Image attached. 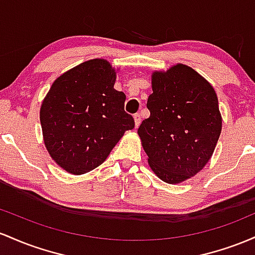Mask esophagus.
Here are the masks:
<instances>
[{"label": "esophagus", "mask_w": 255, "mask_h": 255, "mask_svg": "<svg viewBox=\"0 0 255 255\" xmlns=\"http://www.w3.org/2000/svg\"><path fill=\"white\" fill-rule=\"evenodd\" d=\"M133 120H135V128H138V125L141 124V117H139L138 113H136L133 116Z\"/></svg>", "instance_id": "esophagus-1"}]
</instances>
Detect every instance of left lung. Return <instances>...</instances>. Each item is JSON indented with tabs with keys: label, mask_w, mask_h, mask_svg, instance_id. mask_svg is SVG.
I'll return each instance as SVG.
<instances>
[{
	"label": "left lung",
	"mask_w": 255,
	"mask_h": 255,
	"mask_svg": "<svg viewBox=\"0 0 255 255\" xmlns=\"http://www.w3.org/2000/svg\"><path fill=\"white\" fill-rule=\"evenodd\" d=\"M149 118L138 128L148 164L161 181L181 183L205 167L222 131L213 87L187 65L151 74Z\"/></svg>",
	"instance_id": "obj_1"
}]
</instances>
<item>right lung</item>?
<instances>
[{"mask_svg": "<svg viewBox=\"0 0 255 255\" xmlns=\"http://www.w3.org/2000/svg\"><path fill=\"white\" fill-rule=\"evenodd\" d=\"M116 70L94 59L56 78L39 112L50 156L68 173L83 174L110 155L135 120L124 111L125 94L114 89Z\"/></svg>", "mask_w": 255, "mask_h": 255, "instance_id": "right-lung-1", "label": "right lung"}]
</instances>
